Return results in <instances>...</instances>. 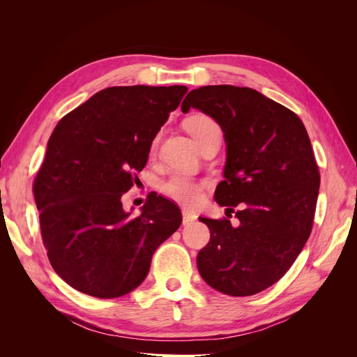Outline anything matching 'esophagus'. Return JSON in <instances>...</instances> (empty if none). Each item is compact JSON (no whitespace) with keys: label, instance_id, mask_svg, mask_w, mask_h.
I'll use <instances>...</instances> for the list:
<instances>
[{"label":"esophagus","instance_id":"34e87169","mask_svg":"<svg viewBox=\"0 0 357 357\" xmlns=\"http://www.w3.org/2000/svg\"><path fill=\"white\" fill-rule=\"evenodd\" d=\"M183 225H190L197 220V214L190 210H183Z\"/></svg>","mask_w":357,"mask_h":357}]
</instances>
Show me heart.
Here are the masks:
<instances>
[{
	"label": "heart",
	"mask_w": 357,
	"mask_h": 357,
	"mask_svg": "<svg viewBox=\"0 0 357 357\" xmlns=\"http://www.w3.org/2000/svg\"><path fill=\"white\" fill-rule=\"evenodd\" d=\"M186 126H188L189 134L192 135L193 139H195L197 144L202 143L210 134L220 131V128L218 123H215V121L204 114H197L190 117ZM153 147H155V143H153ZM204 188L205 185L202 181L183 174V172H172L171 176H168L164 181H160L159 185L160 192L164 193L165 197H168L169 199L176 202L188 204V205L197 204L202 198Z\"/></svg>",
	"instance_id": "obj_1"
}]
</instances>
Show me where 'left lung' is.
I'll list each match as a JSON object with an SVG mask.
<instances>
[{"label": "left lung", "instance_id": "1", "mask_svg": "<svg viewBox=\"0 0 357 357\" xmlns=\"http://www.w3.org/2000/svg\"><path fill=\"white\" fill-rule=\"evenodd\" d=\"M213 117L223 131L226 164L214 192L235 218L205 219L210 241L197 257L205 283L231 296H250L282 278L304 248L314 220L319 168L307 129L284 105L250 88L202 86L181 112Z\"/></svg>", "mask_w": 357, "mask_h": 357}]
</instances>
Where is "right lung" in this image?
<instances>
[{
	"label": "right lung",
	"mask_w": 357,
	"mask_h": 357,
	"mask_svg": "<svg viewBox=\"0 0 357 357\" xmlns=\"http://www.w3.org/2000/svg\"><path fill=\"white\" fill-rule=\"evenodd\" d=\"M186 92V86H113L53 129L34 198L49 261L82 294L110 299L132 291L156 248L181 225L178 207L164 197L152 192L132 218L122 195Z\"/></svg>",
	"instance_id": "1"
}]
</instances>
